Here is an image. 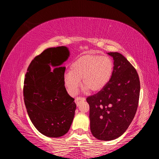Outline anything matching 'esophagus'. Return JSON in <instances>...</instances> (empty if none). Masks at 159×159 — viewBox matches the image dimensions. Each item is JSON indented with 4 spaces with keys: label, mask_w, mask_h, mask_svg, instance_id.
Returning a JSON list of instances; mask_svg holds the SVG:
<instances>
[{
    "label": "esophagus",
    "mask_w": 159,
    "mask_h": 159,
    "mask_svg": "<svg viewBox=\"0 0 159 159\" xmlns=\"http://www.w3.org/2000/svg\"><path fill=\"white\" fill-rule=\"evenodd\" d=\"M84 100H85V98H80V97H79V98H76V99H75V103H76L78 105L80 101H84Z\"/></svg>",
    "instance_id": "esophagus-1"
}]
</instances>
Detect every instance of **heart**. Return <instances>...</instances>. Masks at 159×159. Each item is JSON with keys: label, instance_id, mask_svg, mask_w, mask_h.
Instances as JSON below:
<instances>
[{"label": "heart", "instance_id": "1", "mask_svg": "<svg viewBox=\"0 0 159 159\" xmlns=\"http://www.w3.org/2000/svg\"><path fill=\"white\" fill-rule=\"evenodd\" d=\"M114 71V61L107 55H85L74 61L70 71L64 75V83L70 95H76L82 80L83 90L98 92L109 82Z\"/></svg>", "mask_w": 159, "mask_h": 159}]
</instances>
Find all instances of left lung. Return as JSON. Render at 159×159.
Returning a JSON list of instances; mask_svg holds the SVG:
<instances>
[{
	"label": "left lung",
	"instance_id": "left-lung-1",
	"mask_svg": "<svg viewBox=\"0 0 159 159\" xmlns=\"http://www.w3.org/2000/svg\"><path fill=\"white\" fill-rule=\"evenodd\" d=\"M107 54L114 60L111 79L98 93L86 99L91 133L104 141L119 138L127 130L138 109L140 91L138 74L127 59L118 52Z\"/></svg>",
	"mask_w": 159,
	"mask_h": 159
}]
</instances>
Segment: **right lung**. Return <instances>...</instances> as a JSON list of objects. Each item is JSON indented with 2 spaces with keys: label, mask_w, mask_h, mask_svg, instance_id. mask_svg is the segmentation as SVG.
I'll return each instance as SVG.
<instances>
[{
  "label": "right lung",
  "mask_w": 159,
  "mask_h": 159,
  "mask_svg": "<svg viewBox=\"0 0 159 159\" xmlns=\"http://www.w3.org/2000/svg\"><path fill=\"white\" fill-rule=\"evenodd\" d=\"M69 55L66 46L48 48L31 61L25 76L24 99L29 118L49 138L65 134L74 120L76 105L64 86L66 67L61 66Z\"/></svg>",
  "instance_id": "1"
}]
</instances>
